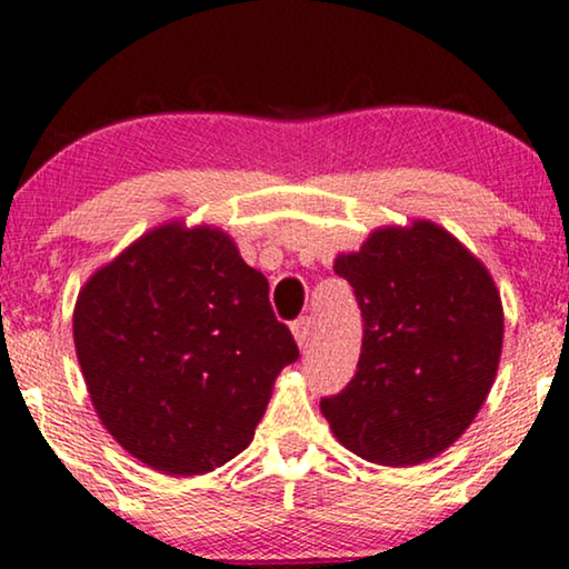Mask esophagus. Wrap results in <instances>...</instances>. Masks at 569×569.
<instances>
[{"instance_id": "obj_1", "label": "esophagus", "mask_w": 569, "mask_h": 569, "mask_svg": "<svg viewBox=\"0 0 569 569\" xmlns=\"http://www.w3.org/2000/svg\"><path fill=\"white\" fill-rule=\"evenodd\" d=\"M292 335L298 339L300 348H308V339L313 335V321L311 316H300L298 321H292Z\"/></svg>"}]
</instances>
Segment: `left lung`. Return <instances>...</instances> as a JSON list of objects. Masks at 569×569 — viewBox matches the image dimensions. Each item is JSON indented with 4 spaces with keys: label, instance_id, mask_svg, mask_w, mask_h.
Here are the masks:
<instances>
[{
    "label": "left lung",
    "instance_id": "left-lung-1",
    "mask_svg": "<svg viewBox=\"0 0 569 569\" xmlns=\"http://www.w3.org/2000/svg\"><path fill=\"white\" fill-rule=\"evenodd\" d=\"M335 271L363 316L358 371L321 412L368 462L418 465L473 423L499 368L505 313L478 258L433 221L383 227Z\"/></svg>",
    "mask_w": 569,
    "mask_h": 569
}]
</instances>
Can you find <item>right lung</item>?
Masks as SVG:
<instances>
[{"label":"right lung","mask_w":569,"mask_h":569,"mask_svg":"<svg viewBox=\"0 0 569 569\" xmlns=\"http://www.w3.org/2000/svg\"><path fill=\"white\" fill-rule=\"evenodd\" d=\"M107 431L167 476H201L253 441L271 387L298 360L269 282L230 234L164 224L88 279L72 313Z\"/></svg>","instance_id":"1"}]
</instances>
